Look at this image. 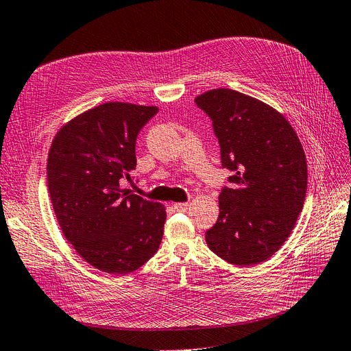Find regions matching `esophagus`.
Masks as SVG:
<instances>
[{
  "label": "esophagus",
  "mask_w": 351,
  "mask_h": 351,
  "mask_svg": "<svg viewBox=\"0 0 351 351\" xmlns=\"http://www.w3.org/2000/svg\"><path fill=\"white\" fill-rule=\"evenodd\" d=\"M173 208H174L177 212H186V210L189 209V204H186V202H184V204H174Z\"/></svg>",
  "instance_id": "1"
}]
</instances>
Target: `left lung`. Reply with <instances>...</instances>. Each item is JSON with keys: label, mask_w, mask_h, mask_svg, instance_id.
I'll use <instances>...</instances> for the list:
<instances>
[{"label": "left lung", "mask_w": 351, "mask_h": 351, "mask_svg": "<svg viewBox=\"0 0 351 351\" xmlns=\"http://www.w3.org/2000/svg\"><path fill=\"white\" fill-rule=\"evenodd\" d=\"M195 102L212 120L222 167L234 171L221 190L217 224L205 234L208 247L232 265H258L289 239L303 209V146L281 112L249 95L219 88Z\"/></svg>", "instance_id": "1"}]
</instances>
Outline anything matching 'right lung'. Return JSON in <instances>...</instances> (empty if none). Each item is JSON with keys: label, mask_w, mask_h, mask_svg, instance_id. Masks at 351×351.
Segmentation results:
<instances>
[{"label": "right lung", "mask_w": 351, "mask_h": 351, "mask_svg": "<svg viewBox=\"0 0 351 351\" xmlns=\"http://www.w3.org/2000/svg\"><path fill=\"white\" fill-rule=\"evenodd\" d=\"M156 107L107 102L56 134L48 154V192L62 234L99 271L129 274L156 253L164 205L123 189L136 168V139Z\"/></svg>", "instance_id": "right-lung-1"}]
</instances>
